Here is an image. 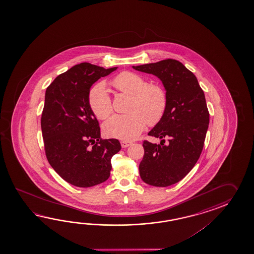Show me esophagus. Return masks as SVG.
Wrapping results in <instances>:
<instances>
[{
  "label": "esophagus",
  "instance_id": "obj_1",
  "mask_svg": "<svg viewBox=\"0 0 254 254\" xmlns=\"http://www.w3.org/2000/svg\"><path fill=\"white\" fill-rule=\"evenodd\" d=\"M130 144H131V141H129V140H122V141H121V145H122L123 148H127V147H129Z\"/></svg>",
  "mask_w": 254,
  "mask_h": 254
}]
</instances>
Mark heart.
Here are the masks:
<instances>
[{
	"label": "heart",
	"mask_w": 254,
	"mask_h": 254,
	"mask_svg": "<svg viewBox=\"0 0 254 254\" xmlns=\"http://www.w3.org/2000/svg\"><path fill=\"white\" fill-rule=\"evenodd\" d=\"M120 92L131 95L127 114H114L104 124V134L119 140H129L137 138L149 125H156L162 119L167 96L162 87L148 84L143 77L131 72L123 71L112 81ZM89 104L98 119H106L113 111L112 101L105 82L100 81L89 92Z\"/></svg>",
	"instance_id": "obj_1"
}]
</instances>
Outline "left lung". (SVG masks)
I'll use <instances>...</instances> for the list:
<instances>
[{"mask_svg":"<svg viewBox=\"0 0 254 254\" xmlns=\"http://www.w3.org/2000/svg\"><path fill=\"white\" fill-rule=\"evenodd\" d=\"M132 68L156 76L166 92L164 114L148 133L161 139V144L143 141L139 171L146 184L167 187L183 180L200 158L210 122L204 92L196 76L176 60Z\"/></svg>","mask_w":254,"mask_h":254,"instance_id":"obj_1","label":"left lung"}]
</instances>
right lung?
<instances>
[{
  "mask_svg": "<svg viewBox=\"0 0 254 254\" xmlns=\"http://www.w3.org/2000/svg\"><path fill=\"white\" fill-rule=\"evenodd\" d=\"M117 68L81 63L57 76L45 92L41 126L46 157L62 178L77 187L108 180L111 159L122 148L116 139H101L89 104L92 84Z\"/></svg>",
  "mask_w": 254,
  "mask_h": 254,
  "instance_id": "add662e5",
  "label": "right lung"
}]
</instances>
